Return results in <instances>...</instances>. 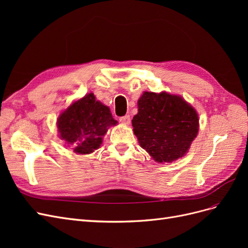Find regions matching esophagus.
Listing matches in <instances>:
<instances>
[{
    "mask_svg": "<svg viewBox=\"0 0 248 248\" xmlns=\"http://www.w3.org/2000/svg\"><path fill=\"white\" fill-rule=\"evenodd\" d=\"M120 122H122L125 125H129L130 124V116L129 115H126L120 118Z\"/></svg>",
    "mask_w": 248,
    "mask_h": 248,
    "instance_id": "34e87169",
    "label": "esophagus"
}]
</instances>
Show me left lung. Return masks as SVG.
<instances>
[{"instance_id": "1", "label": "left lung", "mask_w": 248, "mask_h": 248, "mask_svg": "<svg viewBox=\"0 0 248 248\" xmlns=\"http://www.w3.org/2000/svg\"><path fill=\"white\" fill-rule=\"evenodd\" d=\"M132 119L140 146L160 163L184 156L199 132V116L181 96L144 92Z\"/></svg>"}]
</instances>
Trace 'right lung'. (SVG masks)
<instances>
[{"label": "right lung", "mask_w": 248, "mask_h": 248, "mask_svg": "<svg viewBox=\"0 0 248 248\" xmlns=\"http://www.w3.org/2000/svg\"><path fill=\"white\" fill-rule=\"evenodd\" d=\"M118 122L109 108L93 93L72 102L57 120L59 137L77 154H90L102 144V137Z\"/></svg>", "instance_id": "right-lung-1"}]
</instances>
